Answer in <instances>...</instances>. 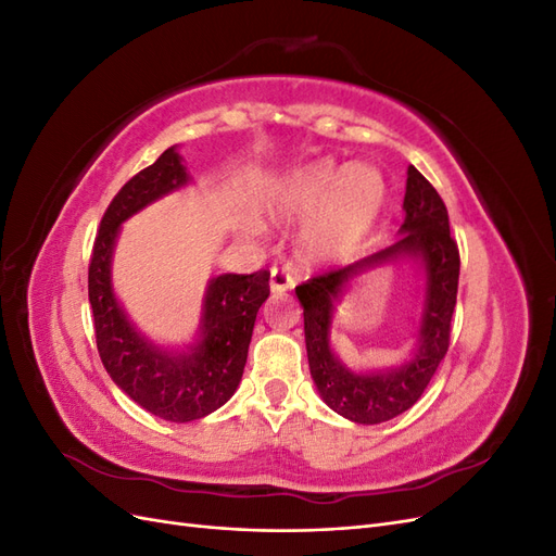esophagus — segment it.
<instances>
[{
	"label": "esophagus",
	"instance_id": "34e87169",
	"mask_svg": "<svg viewBox=\"0 0 556 556\" xmlns=\"http://www.w3.org/2000/svg\"><path fill=\"white\" fill-rule=\"evenodd\" d=\"M294 288V276L288 271V268H271V290L276 294H285L288 290Z\"/></svg>",
	"mask_w": 556,
	"mask_h": 556
}]
</instances>
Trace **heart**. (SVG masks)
<instances>
[{
	"instance_id": "heart-1",
	"label": "heart",
	"mask_w": 556,
	"mask_h": 556,
	"mask_svg": "<svg viewBox=\"0 0 556 556\" xmlns=\"http://www.w3.org/2000/svg\"><path fill=\"white\" fill-rule=\"evenodd\" d=\"M384 197V182L374 166L352 164L343 172L331 162L313 164L282 180L276 206L285 213H317L306 227L313 252H336L357 243L371 227Z\"/></svg>"
}]
</instances>
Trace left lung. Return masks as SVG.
I'll list each match as a JSON object with an SVG mask.
<instances>
[{
    "instance_id": "1",
    "label": "left lung",
    "mask_w": 556,
    "mask_h": 556,
    "mask_svg": "<svg viewBox=\"0 0 556 556\" xmlns=\"http://www.w3.org/2000/svg\"><path fill=\"white\" fill-rule=\"evenodd\" d=\"M403 208L406 220L401 225V237L392 245L296 285V296L304 306L308 366L317 392L331 410L357 425H380L408 410L425 394L450 348L452 313L457 306L459 288V248L450 233L447 208L441 194L415 166H408ZM396 256H419L426 264L428 299L418 352L410 365L392 375H352L332 357L328 345L330 301L366 265Z\"/></svg>"
}]
</instances>
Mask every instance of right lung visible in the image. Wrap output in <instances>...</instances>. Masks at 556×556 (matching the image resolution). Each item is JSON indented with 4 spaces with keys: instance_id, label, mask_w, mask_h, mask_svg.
<instances>
[{
    "instance_id": "add662e5",
    "label": "right lung",
    "mask_w": 556,
    "mask_h": 556,
    "mask_svg": "<svg viewBox=\"0 0 556 556\" xmlns=\"http://www.w3.org/2000/svg\"><path fill=\"white\" fill-rule=\"evenodd\" d=\"M188 182L174 148L131 176L109 204L94 237L88 294L102 364L141 408L172 422H192L217 410L237 392L260 306L271 274H225L211 280L201 341L190 355H169L134 331L111 290V255L117 229L150 201Z\"/></svg>"
}]
</instances>
